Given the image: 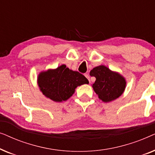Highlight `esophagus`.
<instances>
[{
  "label": "esophagus",
  "mask_w": 155,
  "mask_h": 155,
  "mask_svg": "<svg viewBox=\"0 0 155 155\" xmlns=\"http://www.w3.org/2000/svg\"><path fill=\"white\" fill-rule=\"evenodd\" d=\"M85 75V77H86L87 78V80H89V82H90V75H89L88 74H85V75Z\"/></svg>",
  "instance_id": "esophagus-1"
}]
</instances>
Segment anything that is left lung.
Here are the masks:
<instances>
[{
  "instance_id": "obj_1",
  "label": "left lung",
  "mask_w": 155,
  "mask_h": 155,
  "mask_svg": "<svg viewBox=\"0 0 155 155\" xmlns=\"http://www.w3.org/2000/svg\"><path fill=\"white\" fill-rule=\"evenodd\" d=\"M90 75L96 78L92 87L104 102L115 100L124 93L126 82L118 73L111 71L104 65H99L94 68Z\"/></svg>"
}]
</instances>
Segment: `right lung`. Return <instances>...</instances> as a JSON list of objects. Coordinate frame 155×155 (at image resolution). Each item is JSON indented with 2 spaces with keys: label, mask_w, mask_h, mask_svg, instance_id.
Returning a JSON list of instances; mask_svg holds the SVG:
<instances>
[{
  "label": "right lung",
  "mask_w": 155,
  "mask_h": 155,
  "mask_svg": "<svg viewBox=\"0 0 155 155\" xmlns=\"http://www.w3.org/2000/svg\"><path fill=\"white\" fill-rule=\"evenodd\" d=\"M37 83L44 96L56 102H61L68 99L78 86L88 84L89 81L79 72L61 65L56 69L41 72Z\"/></svg>",
  "instance_id": "1"
}]
</instances>
